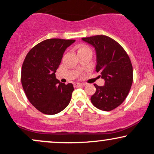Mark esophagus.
Returning a JSON list of instances; mask_svg holds the SVG:
<instances>
[{"instance_id":"1","label":"esophagus","mask_w":154,"mask_h":154,"mask_svg":"<svg viewBox=\"0 0 154 154\" xmlns=\"http://www.w3.org/2000/svg\"><path fill=\"white\" fill-rule=\"evenodd\" d=\"M84 85H85L84 83H80V82H75V84H74V86H75V88L82 87V86H84Z\"/></svg>"}]
</instances>
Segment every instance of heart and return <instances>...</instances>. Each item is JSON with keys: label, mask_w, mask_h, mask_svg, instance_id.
Segmentation results:
<instances>
[{"label": "heart", "mask_w": 154, "mask_h": 154, "mask_svg": "<svg viewBox=\"0 0 154 154\" xmlns=\"http://www.w3.org/2000/svg\"><path fill=\"white\" fill-rule=\"evenodd\" d=\"M91 51V49H90L89 48H88V47H86V46H82V47H81L79 49V50H78V52H79V51Z\"/></svg>", "instance_id": "b5f03b06"}]
</instances>
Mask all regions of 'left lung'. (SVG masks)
Masks as SVG:
<instances>
[{
  "mask_svg": "<svg viewBox=\"0 0 154 154\" xmlns=\"http://www.w3.org/2000/svg\"><path fill=\"white\" fill-rule=\"evenodd\" d=\"M94 48L96 58L95 71L104 79L103 86L94 84L95 93L91 96L93 105L109 111L125 100L132 84L133 72L128 55L117 42L105 35L82 38Z\"/></svg>",
  "mask_w": 154,
  "mask_h": 154,
  "instance_id": "8db88e82",
  "label": "left lung"
}]
</instances>
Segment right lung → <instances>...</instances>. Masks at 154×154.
<instances>
[{"instance_id": "add662e5", "label": "right lung", "mask_w": 154, "mask_h": 154, "mask_svg": "<svg viewBox=\"0 0 154 154\" xmlns=\"http://www.w3.org/2000/svg\"><path fill=\"white\" fill-rule=\"evenodd\" d=\"M75 40L48 39L33 47L22 64L21 79L26 98L45 114H58L71 100L73 85L60 82L56 77L63 54Z\"/></svg>"}]
</instances>
